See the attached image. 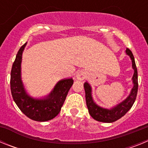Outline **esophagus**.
<instances>
[{"label": "esophagus", "mask_w": 148, "mask_h": 148, "mask_svg": "<svg viewBox=\"0 0 148 148\" xmlns=\"http://www.w3.org/2000/svg\"><path fill=\"white\" fill-rule=\"evenodd\" d=\"M75 76H76V78L78 79V80L82 81L86 78V73L84 71L80 70V71L77 72L76 75H75Z\"/></svg>", "instance_id": "obj_1"}]
</instances>
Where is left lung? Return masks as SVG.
Masks as SVG:
<instances>
[{"instance_id":"1","label":"left lung","mask_w":148,"mask_h":148,"mask_svg":"<svg viewBox=\"0 0 148 148\" xmlns=\"http://www.w3.org/2000/svg\"><path fill=\"white\" fill-rule=\"evenodd\" d=\"M126 54L129 56L132 61V68L133 69V88L131 89L130 94L127 97L122 101L119 104H116L113 108H104L98 105L94 101L92 95V87L90 84L87 82L84 84V87L85 90V98L86 104L88 108L89 113L92 118L96 121L101 122L111 123L117 121L121 119L122 116H125L129 110L132 108L133 104L135 102L136 99L137 92H138V73H137V68L136 66L135 59L133 57V55L131 51L129 49H126Z\"/></svg>"}]
</instances>
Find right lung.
I'll list each match as a JSON object with an SVG mask.
<instances>
[{
    "label": "right lung",
    "instance_id": "obj_1",
    "mask_svg": "<svg viewBox=\"0 0 148 148\" xmlns=\"http://www.w3.org/2000/svg\"><path fill=\"white\" fill-rule=\"evenodd\" d=\"M27 42L18 50L11 70L10 87L13 100L22 113L30 119L47 121L59 113L68 92L73 84V78H64L57 82L47 95L33 98L27 93L21 79L22 55Z\"/></svg>",
    "mask_w": 148,
    "mask_h": 148
}]
</instances>
